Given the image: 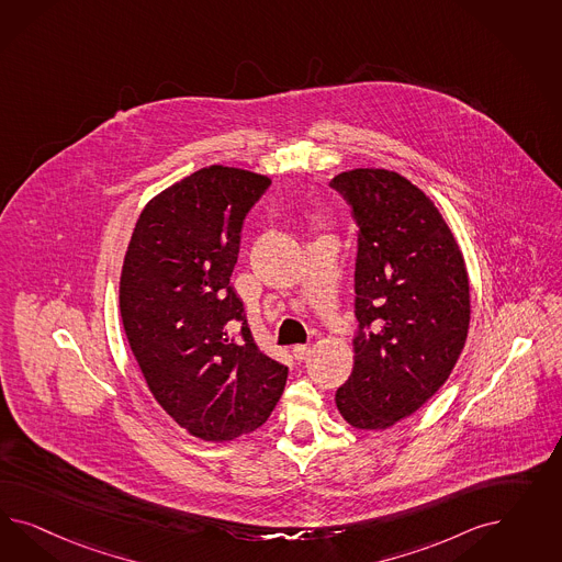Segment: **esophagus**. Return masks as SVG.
Masks as SVG:
<instances>
[{
	"mask_svg": "<svg viewBox=\"0 0 562 562\" xmlns=\"http://www.w3.org/2000/svg\"><path fill=\"white\" fill-rule=\"evenodd\" d=\"M308 355H311V350H308V346H305V344H299V346L292 348V357L296 358V360H305Z\"/></svg>",
	"mask_w": 562,
	"mask_h": 562,
	"instance_id": "esophagus-1",
	"label": "esophagus"
}]
</instances>
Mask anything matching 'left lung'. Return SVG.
Segmentation results:
<instances>
[{"instance_id":"left-lung-1","label":"left lung","mask_w":562,"mask_h":562,"mask_svg":"<svg viewBox=\"0 0 562 562\" xmlns=\"http://www.w3.org/2000/svg\"><path fill=\"white\" fill-rule=\"evenodd\" d=\"M329 186L358 224L355 367L336 406L348 425L383 430L449 379L468 338L470 280L441 212L406 177L355 169Z\"/></svg>"}]
</instances>
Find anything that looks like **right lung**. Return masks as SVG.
I'll use <instances>...</instances> for the list:
<instances>
[{
  "label": "right lung",
  "instance_id": "1",
  "mask_svg": "<svg viewBox=\"0 0 562 562\" xmlns=\"http://www.w3.org/2000/svg\"><path fill=\"white\" fill-rule=\"evenodd\" d=\"M270 183L222 165L191 172L144 205L123 259L121 322L139 371L202 441L254 432L286 385L289 367L257 348L231 286L243 221Z\"/></svg>",
  "mask_w": 562,
  "mask_h": 562
}]
</instances>
